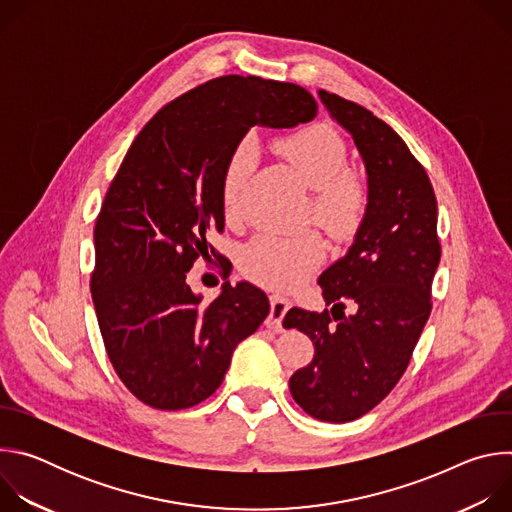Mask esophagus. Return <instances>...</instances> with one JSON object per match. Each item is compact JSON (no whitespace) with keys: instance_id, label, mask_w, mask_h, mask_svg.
<instances>
[{"instance_id":"34e87169","label":"esophagus","mask_w":512,"mask_h":512,"mask_svg":"<svg viewBox=\"0 0 512 512\" xmlns=\"http://www.w3.org/2000/svg\"><path fill=\"white\" fill-rule=\"evenodd\" d=\"M269 304H271V312H269V318H267V328L279 332L281 320H283L285 312L291 308V302H289L287 298H283V296L273 294V296L269 298Z\"/></svg>"}]
</instances>
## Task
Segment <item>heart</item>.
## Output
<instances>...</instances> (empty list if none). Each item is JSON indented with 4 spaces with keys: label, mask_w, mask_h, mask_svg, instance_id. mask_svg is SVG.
I'll use <instances>...</instances> for the list:
<instances>
[{
    "label": "heart",
    "mask_w": 512,
    "mask_h": 512,
    "mask_svg": "<svg viewBox=\"0 0 512 512\" xmlns=\"http://www.w3.org/2000/svg\"><path fill=\"white\" fill-rule=\"evenodd\" d=\"M273 150L314 190L316 221L334 237H350L367 208V192L356 176L344 172L348 156L340 135L326 125H314L277 139ZM253 160V145L243 141L227 162L223 176L227 218L239 214V196ZM324 255V241L316 233L296 237L263 233L243 249L241 267L259 283L287 289L304 281L322 263Z\"/></svg>",
    "instance_id": "obj_1"
}]
</instances>
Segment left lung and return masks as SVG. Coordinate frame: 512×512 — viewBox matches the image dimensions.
<instances>
[{
    "label": "left lung",
    "instance_id": "8db88e82",
    "mask_svg": "<svg viewBox=\"0 0 512 512\" xmlns=\"http://www.w3.org/2000/svg\"><path fill=\"white\" fill-rule=\"evenodd\" d=\"M318 97L362 158L367 208L344 257L318 279L332 310L291 308L283 328L314 342L312 362L289 379L291 397L320 421L346 423L377 407L405 373L431 312L442 247L431 182L405 141L364 107ZM344 299L354 315L343 314Z\"/></svg>",
    "mask_w": 512,
    "mask_h": 512
}]
</instances>
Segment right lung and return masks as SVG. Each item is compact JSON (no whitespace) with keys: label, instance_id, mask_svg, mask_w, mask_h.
Here are the masks:
<instances>
[{"label":"right lung","instance_id":"right-lung-1","mask_svg":"<svg viewBox=\"0 0 512 512\" xmlns=\"http://www.w3.org/2000/svg\"><path fill=\"white\" fill-rule=\"evenodd\" d=\"M316 111L298 85L229 75L166 105L131 143L95 225L91 294L113 369L145 405L208 399L267 318L253 283L227 281L204 304L186 273L208 255L206 235L225 229L223 176L247 131L296 127Z\"/></svg>","mask_w":512,"mask_h":512}]
</instances>
